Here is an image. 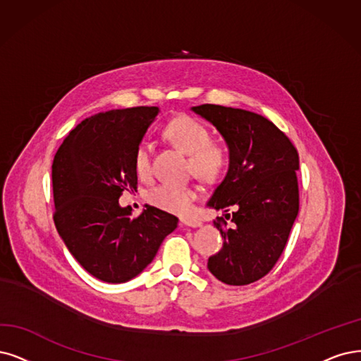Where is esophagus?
Here are the masks:
<instances>
[{"mask_svg":"<svg viewBox=\"0 0 361 361\" xmlns=\"http://www.w3.org/2000/svg\"><path fill=\"white\" fill-rule=\"evenodd\" d=\"M180 223H181L183 226H189V228H199V226L202 224V223H201V220H197V219H192V217H188V219H181V220H180Z\"/></svg>","mask_w":361,"mask_h":361,"instance_id":"34e87169","label":"esophagus"}]
</instances>
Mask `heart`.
I'll return each mask as SVG.
<instances>
[{"label":"heart","instance_id":"heart-1","mask_svg":"<svg viewBox=\"0 0 361 361\" xmlns=\"http://www.w3.org/2000/svg\"><path fill=\"white\" fill-rule=\"evenodd\" d=\"M165 137L173 145L189 154L188 169L204 181L220 180L231 164L229 145L211 140L209 128L192 116H180L166 125ZM133 169L141 178L152 176V147L140 142L133 153ZM197 196V189L192 184L160 183L147 192V201L153 207L173 214L189 212Z\"/></svg>","mask_w":361,"mask_h":361}]
</instances>
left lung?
I'll return each instance as SVG.
<instances>
[{"label": "left lung", "instance_id": "obj_1", "mask_svg": "<svg viewBox=\"0 0 361 361\" xmlns=\"http://www.w3.org/2000/svg\"><path fill=\"white\" fill-rule=\"evenodd\" d=\"M214 125L231 149L229 171L208 205L229 211L214 226L223 247L208 259L221 283L247 286L268 275L281 257L299 212V154L286 133L266 117L232 106H193Z\"/></svg>", "mask_w": 361, "mask_h": 361}]
</instances>
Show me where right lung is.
<instances>
[{"instance_id": "1", "label": "right lung", "mask_w": 361, "mask_h": 361, "mask_svg": "<svg viewBox=\"0 0 361 361\" xmlns=\"http://www.w3.org/2000/svg\"><path fill=\"white\" fill-rule=\"evenodd\" d=\"M157 106L92 116L63 140L53 159V220L74 259L105 283H126L152 263L178 219L145 205L140 216L118 197L137 190L133 153Z\"/></svg>"}]
</instances>
